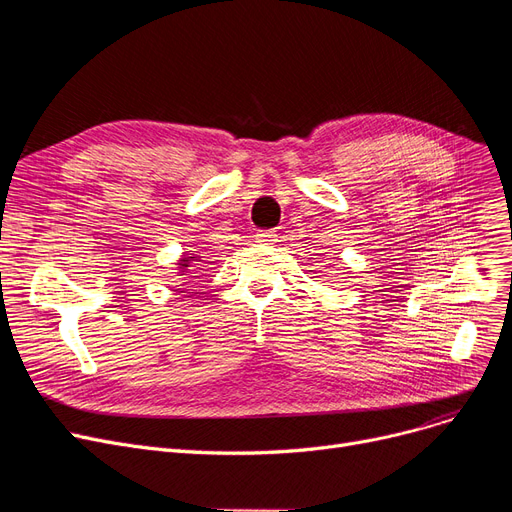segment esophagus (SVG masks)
<instances>
[{
  "mask_svg": "<svg viewBox=\"0 0 512 512\" xmlns=\"http://www.w3.org/2000/svg\"><path fill=\"white\" fill-rule=\"evenodd\" d=\"M278 240V234L274 230H263L257 234V242H263V245H274Z\"/></svg>",
  "mask_w": 512,
  "mask_h": 512,
  "instance_id": "obj_1",
  "label": "esophagus"
}]
</instances>
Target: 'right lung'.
<instances>
[{"instance_id":"obj_1","label":"right lung","mask_w":512,"mask_h":512,"mask_svg":"<svg viewBox=\"0 0 512 512\" xmlns=\"http://www.w3.org/2000/svg\"><path fill=\"white\" fill-rule=\"evenodd\" d=\"M188 261H193V259H186V257H184V259H180V267H188V265H186Z\"/></svg>"}]
</instances>
